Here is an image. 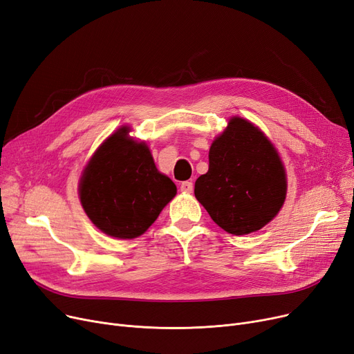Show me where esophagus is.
I'll return each mask as SVG.
<instances>
[{"mask_svg":"<svg viewBox=\"0 0 354 354\" xmlns=\"http://www.w3.org/2000/svg\"><path fill=\"white\" fill-rule=\"evenodd\" d=\"M180 191L185 194H191L194 191V183L192 180H185L180 183Z\"/></svg>","mask_w":354,"mask_h":354,"instance_id":"1","label":"esophagus"}]
</instances>
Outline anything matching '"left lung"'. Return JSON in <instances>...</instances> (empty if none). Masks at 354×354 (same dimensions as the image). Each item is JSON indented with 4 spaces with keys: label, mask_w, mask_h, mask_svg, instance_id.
Here are the masks:
<instances>
[{
    "label": "left lung",
    "mask_w": 354,
    "mask_h": 354,
    "mask_svg": "<svg viewBox=\"0 0 354 354\" xmlns=\"http://www.w3.org/2000/svg\"><path fill=\"white\" fill-rule=\"evenodd\" d=\"M283 162L267 136L232 118L209 149V169L195 182V196L222 230L245 235L261 230L286 201Z\"/></svg>",
    "instance_id": "1"
}]
</instances>
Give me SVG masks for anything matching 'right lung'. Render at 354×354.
<instances>
[{
    "instance_id": "add662e5",
    "label": "right lung",
    "mask_w": 354,
    "mask_h": 354,
    "mask_svg": "<svg viewBox=\"0 0 354 354\" xmlns=\"http://www.w3.org/2000/svg\"><path fill=\"white\" fill-rule=\"evenodd\" d=\"M84 212L100 231L132 239L151 227L176 195V185L160 174L145 142L123 126L91 156L79 183Z\"/></svg>"
}]
</instances>
